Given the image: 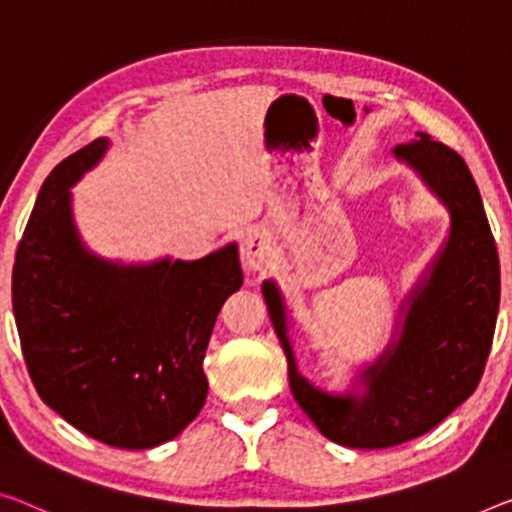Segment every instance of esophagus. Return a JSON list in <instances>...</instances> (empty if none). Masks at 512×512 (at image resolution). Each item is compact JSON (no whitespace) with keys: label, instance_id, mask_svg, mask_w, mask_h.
Wrapping results in <instances>:
<instances>
[{"label":"esophagus","instance_id":"obj_1","mask_svg":"<svg viewBox=\"0 0 512 512\" xmlns=\"http://www.w3.org/2000/svg\"><path fill=\"white\" fill-rule=\"evenodd\" d=\"M240 256H242V265H245V270L249 272L265 270V267L272 263V256H274L270 235L258 229L247 231L242 235Z\"/></svg>","mask_w":512,"mask_h":512}]
</instances>
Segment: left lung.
I'll return each instance as SVG.
<instances>
[{
    "mask_svg": "<svg viewBox=\"0 0 512 512\" xmlns=\"http://www.w3.org/2000/svg\"><path fill=\"white\" fill-rule=\"evenodd\" d=\"M391 155L410 167L451 217L448 238L398 309L387 348L332 393L300 373L279 283L263 281L267 313L288 359L290 391L332 442L389 448L426 435L481 382L499 313V256L478 187L451 148L416 132Z\"/></svg>",
    "mask_w": 512,
    "mask_h": 512,
    "instance_id": "left-lung-1",
    "label": "left lung"
}]
</instances>
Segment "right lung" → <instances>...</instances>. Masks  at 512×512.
<instances>
[{"label": "right lung", "instance_id": "right-lung-1", "mask_svg": "<svg viewBox=\"0 0 512 512\" xmlns=\"http://www.w3.org/2000/svg\"><path fill=\"white\" fill-rule=\"evenodd\" d=\"M107 148L91 141L45 178L15 251L13 313L43 403L102 444L141 451L178 437L206 403L203 357L242 267L235 242L199 261L93 254L70 187Z\"/></svg>", "mask_w": 512, "mask_h": 512}]
</instances>
